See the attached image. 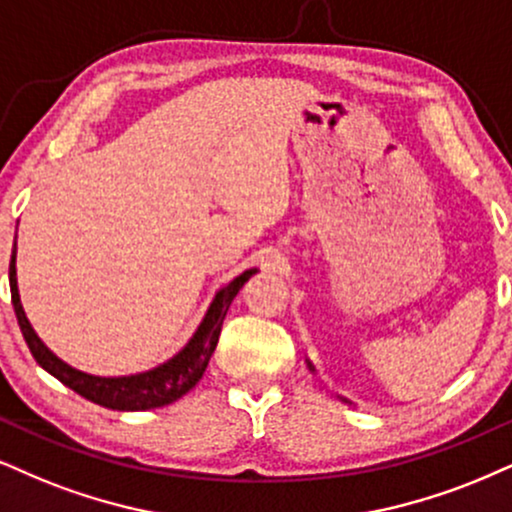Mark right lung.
Masks as SVG:
<instances>
[{"instance_id": "1", "label": "right lung", "mask_w": 512, "mask_h": 512, "mask_svg": "<svg viewBox=\"0 0 512 512\" xmlns=\"http://www.w3.org/2000/svg\"><path fill=\"white\" fill-rule=\"evenodd\" d=\"M256 270H246L235 280L230 282L225 289H220L213 299L211 308H208L204 323L199 325L197 334L192 337L185 349L178 356L170 358L168 363L159 365V368L140 372V375L130 377H94L85 375V372L73 370L71 365H66L54 356L40 342L33 327H30L28 318H25L21 299H18V285H16V244L14 254H11L9 263V285H11V304H14L18 327H21L25 344H28L30 353L37 363L42 365L49 375H54L56 380L71 387L75 394L85 396L87 401L97 403V406L113 408V410H149V408H161L168 403L178 401L180 396H185L189 389L194 387L204 375L208 358L216 351L220 327L230 308L232 299H235L239 289L244 287V282L254 275Z\"/></svg>"}]
</instances>
